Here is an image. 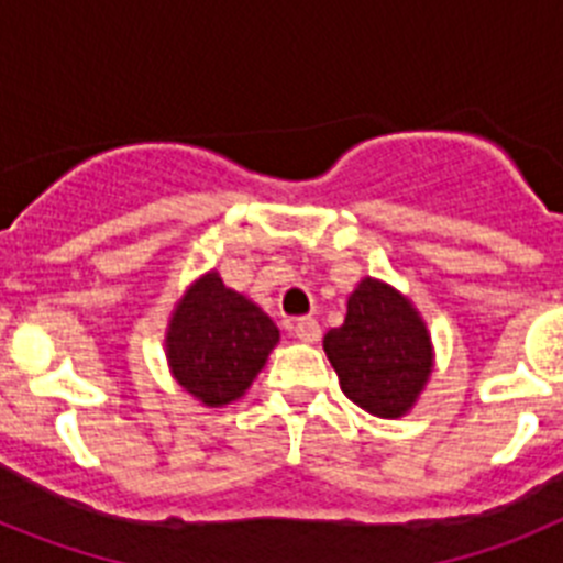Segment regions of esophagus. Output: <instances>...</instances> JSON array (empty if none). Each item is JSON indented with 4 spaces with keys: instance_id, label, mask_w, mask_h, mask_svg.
<instances>
[{
    "instance_id": "esophagus-1",
    "label": "esophagus",
    "mask_w": 563,
    "mask_h": 563,
    "mask_svg": "<svg viewBox=\"0 0 563 563\" xmlns=\"http://www.w3.org/2000/svg\"><path fill=\"white\" fill-rule=\"evenodd\" d=\"M292 332H296L298 341L305 343H316L321 338V327H318L316 318H296L292 321Z\"/></svg>"
}]
</instances>
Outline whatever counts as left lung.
<instances>
[{"instance_id":"left-lung-1","label":"left lung","mask_w":563,"mask_h":563,"mask_svg":"<svg viewBox=\"0 0 563 563\" xmlns=\"http://www.w3.org/2000/svg\"><path fill=\"white\" fill-rule=\"evenodd\" d=\"M343 395L377 417L411 409L431 372V343L420 316L389 285L363 278L343 324L324 335Z\"/></svg>"}]
</instances>
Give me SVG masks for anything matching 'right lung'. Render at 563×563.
<instances>
[{
  "label": "right lung",
  "instance_id": "add662e5",
  "mask_svg": "<svg viewBox=\"0 0 563 563\" xmlns=\"http://www.w3.org/2000/svg\"><path fill=\"white\" fill-rule=\"evenodd\" d=\"M276 341L271 318L208 273L174 312L168 361L183 389L206 406H225L251 386Z\"/></svg>",
  "mask_w": 563,
  "mask_h": 563
}]
</instances>
